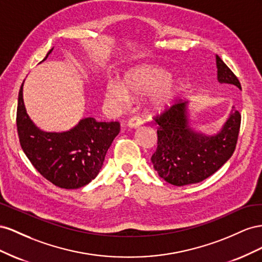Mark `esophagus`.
I'll list each match as a JSON object with an SVG mask.
<instances>
[{
  "label": "esophagus",
  "instance_id": "1",
  "mask_svg": "<svg viewBox=\"0 0 262 262\" xmlns=\"http://www.w3.org/2000/svg\"><path fill=\"white\" fill-rule=\"evenodd\" d=\"M127 125H128V127H130V128H138L139 126L143 125V121L138 117H132L128 121V123H127Z\"/></svg>",
  "mask_w": 262,
  "mask_h": 262
}]
</instances>
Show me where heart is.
Segmentation results:
<instances>
[{
  "mask_svg": "<svg viewBox=\"0 0 262 262\" xmlns=\"http://www.w3.org/2000/svg\"><path fill=\"white\" fill-rule=\"evenodd\" d=\"M183 82L172 78L166 69L155 66H138L127 71L121 83L110 81L104 89V98L110 105L123 107L130 96L149 94L148 106L154 112H164L172 107L181 98Z\"/></svg>",
  "mask_w": 262,
  "mask_h": 262,
  "instance_id": "obj_1",
  "label": "heart"
}]
</instances>
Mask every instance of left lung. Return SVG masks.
Segmentation results:
<instances>
[{
  "label": "left lung",
  "instance_id": "obj_1",
  "mask_svg": "<svg viewBox=\"0 0 262 262\" xmlns=\"http://www.w3.org/2000/svg\"><path fill=\"white\" fill-rule=\"evenodd\" d=\"M220 83L242 90L241 82L216 55ZM188 101H180L156 117L159 125L158 147L151 162L159 177L177 186L205 180L215 173L234 154L241 128L242 115L231 110L222 128L212 135L192 127Z\"/></svg>",
  "mask_w": 262,
  "mask_h": 262
}]
</instances>
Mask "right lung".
Instances as JSON below:
<instances>
[{
  "mask_svg": "<svg viewBox=\"0 0 262 262\" xmlns=\"http://www.w3.org/2000/svg\"><path fill=\"white\" fill-rule=\"evenodd\" d=\"M23 85L24 82L18 93L16 124L20 147L29 161L59 188L79 189L91 182L99 174L108 148L118 135L119 123L84 117L69 130L45 132L27 114Z\"/></svg>",
  "mask_w": 262,
  "mask_h": 262,
  "instance_id": "obj_1",
  "label": "right lung"
}]
</instances>
